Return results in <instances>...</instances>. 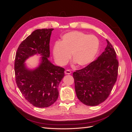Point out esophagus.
I'll return each mask as SVG.
<instances>
[{"label": "esophagus", "instance_id": "34e87169", "mask_svg": "<svg viewBox=\"0 0 132 132\" xmlns=\"http://www.w3.org/2000/svg\"><path fill=\"white\" fill-rule=\"evenodd\" d=\"M71 73V71L69 69H67L65 71V74H70Z\"/></svg>", "mask_w": 132, "mask_h": 132}]
</instances>
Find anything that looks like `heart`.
<instances>
[{
    "mask_svg": "<svg viewBox=\"0 0 132 132\" xmlns=\"http://www.w3.org/2000/svg\"><path fill=\"white\" fill-rule=\"evenodd\" d=\"M99 48V41L93 35L80 31H71L64 35L61 42L53 48L55 62L60 65L67 64L71 58L79 67L88 65L93 61Z\"/></svg>",
    "mask_w": 132,
    "mask_h": 132,
    "instance_id": "1",
    "label": "heart"
}]
</instances>
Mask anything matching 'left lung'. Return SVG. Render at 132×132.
<instances>
[{"mask_svg":"<svg viewBox=\"0 0 132 132\" xmlns=\"http://www.w3.org/2000/svg\"><path fill=\"white\" fill-rule=\"evenodd\" d=\"M105 51L95 61L73 74L78 99L87 106H97L109 97L118 75V61L111 43L106 39Z\"/></svg>","mask_w":132,"mask_h":132,"instance_id":"obj_1","label":"left lung"}]
</instances>
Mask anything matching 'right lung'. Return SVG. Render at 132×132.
Listing matches in <instances>:
<instances>
[{
  "label": "right lung",
  "instance_id": "right-lung-1",
  "mask_svg": "<svg viewBox=\"0 0 132 132\" xmlns=\"http://www.w3.org/2000/svg\"><path fill=\"white\" fill-rule=\"evenodd\" d=\"M53 29L34 31L19 45L15 55V80L26 100L33 106L44 108L51 106L58 97V85L65 69L48 61L50 41ZM36 54L42 55V63L33 71L27 70L26 59Z\"/></svg>",
  "mask_w": 132,
  "mask_h": 132
}]
</instances>
